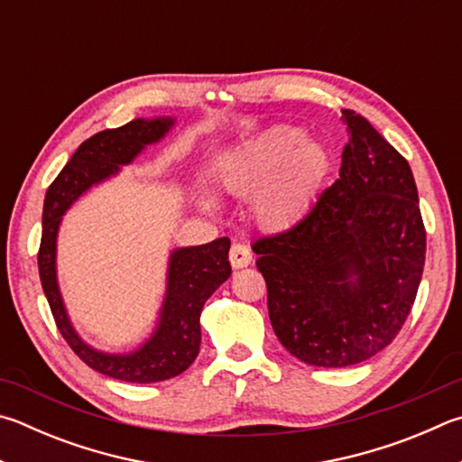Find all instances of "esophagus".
<instances>
[{
  "label": "esophagus",
  "mask_w": 462,
  "mask_h": 462,
  "mask_svg": "<svg viewBox=\"0 0 462 462\" xmlns=\"http://www.w3.org/2000/svg\"><path fill=\"white\" fill-rule=\"evenodd\" d=\"M250 263H253V253H250V248L246 245H242V242H234L230 248V264L234 268H245Z\"/></svg>",
  "instance_id": "esophagus-1"
}]
</instances>
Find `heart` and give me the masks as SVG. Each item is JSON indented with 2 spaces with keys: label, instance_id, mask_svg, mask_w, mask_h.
Listing matches in <instances>:
<instances>
[{
  "label": "heart",
  "instance_id": "heart-1",
  "mask_svg": "<svg viewBox=\"0 0 462 462\" xmlns=\"http://www.w3.org/2000/svg\"><path fill=\"white\" fill-rule=\"evenodd\" d=\"M331 170V153L305 131L289 125L266 129L242 143L216 167V180L228 194L250 196V212L268 230H287L309 209ZM206 209L214 199L202 194Z\"/></svg>",
  "mask_w": 462,
  "mask_h": 462
}]
</instances>
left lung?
I'll return each instance as SVG.
<instances>
[{
    "mask_svg": "<svg viewBox=\"0 0 462 462\" xmlns=\"http://www.w3.org/2000/svg\"><path fill=\"white\" fill-rule=\"evenodd\" d=\"M347 129L339 180L303 220L253 245L282 347L317 367L362 364L388 347L414 305L426 230L412 170L370 121Z\"/></svg>",
    "mask_w": 462,
    "mask_h": 462,
    "instance_id": "left-lung-1",
    "label": "left lung"
}]
</instances>
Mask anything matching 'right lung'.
I'll use <instances>...</instances> for the list:
<instances>
[{
	"mask_svg": "<svg viewBox=\"0 0 462 462\" xmlns=\"http://www.w3.org/2000/svg\"><path fill=\"white\" fill-rule=\"evenodd\" d=\"M171 116L135 119L100 131L82 143L46 191L38 253L40 281L62 337L82 362L98 374L131 383H153L180 375L199 354V315L212 292L228 281L230 240L175 248L167 266V289L155 331L131 354H106L90 347L70 323L56 276V238L62 216L92 186L129 165L147 145L162 141L173 127Z\"/></svg>",
	"mask_w": 462,
	"mask_h": 462,
	"instance_id": "right-lung-1",
	"label": "right lung"
}]
</instances>
